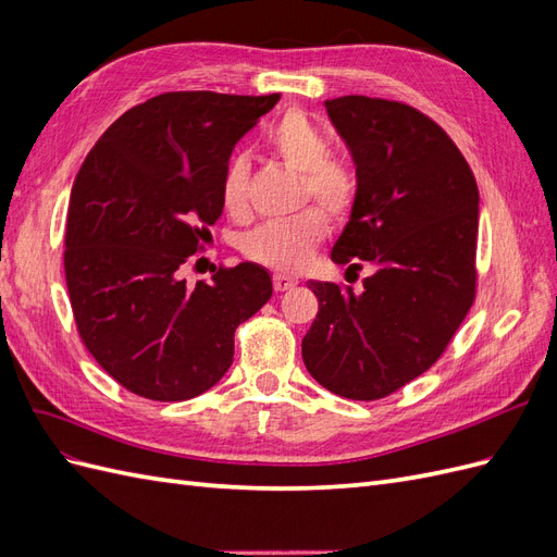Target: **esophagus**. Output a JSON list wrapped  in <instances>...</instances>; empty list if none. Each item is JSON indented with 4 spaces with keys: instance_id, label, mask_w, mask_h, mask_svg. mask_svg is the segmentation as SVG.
Segmentation results:
<instances>
[{
    "instance_id": "obj_1",
    "label": "esophagus",
    "mask_w": 557,
    "mask_h": 557,
    "mask_svg": "<svg viewBox=\"0 0 557 557\" xmlns=\"http://www.w3.org/2000/svg\"><path fill=\"white\" fill-rule=\"evenodd\" d=\"M272 281H274V290H276V293H285V290L295 288V278L285 276V274H274Z\"/></svg>"
}]
</instances>
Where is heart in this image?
I'll use <instances>...</instances> for the list:
<instances>
[{"mask_svg": "<svg viewBox=\"0 0 557 557\" xmlns=\"http://www.w3.org/2000/svg\"><path fill=\"white\" fill-rule=\"evenodd\" d=\"M269 148L297 172L299 201H313L318 209H305L285 221H269L244 234L242 252L258 264L278 272H299L311 262L313 250L327 237V218L346 221L360 199V174L352 162L332 153L327 132L307 113L290 111L269 129ZM250 162L234 156L223 174L221 199L230 213H244L248 207Z\"/></svg>", "mask_w": 557, "mask_h": 557, "instance_id": "1", "label": "heart"}]
</instances>
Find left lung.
I'll use <instances>...</instances> for the list:
<instances>
[{
  "label": "left lung",
  "instance_id": "obj_1",
  "mask_svg": "<svg viewBox=\"0 0 557 557\" xmlns=\"http://www.w3.org/2000/svg\"><path fill=\"white\" fill-rule=\"evenodd\" d=\"M325 109L360 174L332 260L374 274L362 290L309 283L318 313L301 358L330 393L374 401L428 372L474 305L479 188L460 148L423 111L364 95L327 99Z\"/></svg>",
  "mask_w": 557,
  "mask_h": 557
}]
</instances>
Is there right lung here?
Segmentation results:
<instances>
[{"instance_id":"1","label":"right lung","mask_w":557,"mask_h":557,"mask_svg":"<svg viewBox=\"0 0 557 557\" xmlns=\"http://www.w3.org/2000/svg\"><path fill=\"white\" fill-rule=\"evenodd\" d=\"M278 99L164 92L125 111L83 162L66 209V290L83 346L125 391L207 393L232 364L234 332L272 297L258 264L218 267L195 285L183 267L223 213L234 144Z\"/></svg>"}]
</instances>
